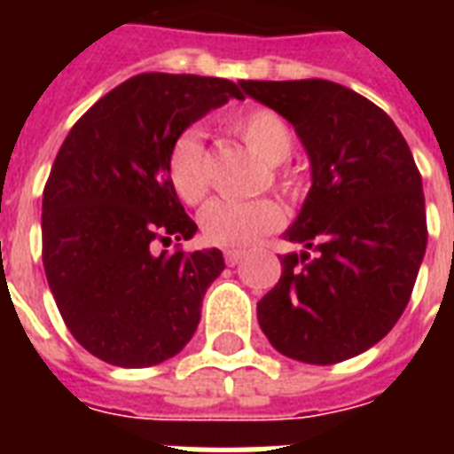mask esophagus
<instances>
[{"instance_id": "esophagus-1", "label": "esophagus", "mask_w": 454, "mask_h": 454, "mask_svg": "<svg viewBox=\"0 0 454 454\" xmlns=\"http://www.w3.org/2000/svg\"><path fill=\"white\" fill-rule=\"evenodd\" d=\"M242 256H245L242 249H226V252H223V259H226L228 266H235V263L240 262Z\"/></svg>"}]
</instances>
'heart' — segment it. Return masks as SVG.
Here are the masks:
<instances>
[{
    "label": "heart",
    "mask_w": 454,
    "mask_h": 454,
    "mask_svg": "<svg viewBox=\"0 0 454 454\" xmlns=\"http://www.w3.org/2000/svg\"><path fill=\"white\" fill-rule=\"evenodd\" d=\"M231 129L266 164H273L276 184L287 192L297 191V178L280 167L294 151V131L276 110L249 108L231 117ZM169 184L185 205H200L209 192V160L198 129H185L174 138L167 155ZM285 214L278 202L262 200H212L200 212V233L216 247H247L262 235L283 226Z\"/></svg>",
    "instance_id": "1"
}]
</instances>
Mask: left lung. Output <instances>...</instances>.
Here are the masks:
<instances>
[{"instance_id": "1", "label": "left lung", "mask_w": 454, "mask_h": 454, "mask_svg": "<svg viewBox=\"0 0 454 454\" xmlns=\"http://www.w3.org/2000/svg\"><path fill=\"white\" fill-rule=\"evenodd\" d=\"M294 127L309 153V198L285 240L283 276L256 303L276 351L334 365L367 351L408 306L427 252L422 176L394 120L337 82H240Z\"/></svg>"}]
</instances>
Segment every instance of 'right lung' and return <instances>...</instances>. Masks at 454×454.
Returning a JSON list of instances; mask_svg holds the SVG:
<instances>
[{
    "mask_svg": "<svg viewBox=\"0 0 454 454\" xmlns=\"http://www.w3.org/2000/svg\"><path fill=\"white\" fill-rule=\"evenodd\" d=\"M228 98L242 91L221 77L137 74L74 122L53 160L42 200L46 280L67 330L110 365L176 356L226 269L219 249L155 247L198 231L169 184L171 144Z\"/></svg>",
    "mask_w": 454,
    "mask_h": 454,
    "instance_id": "right-lung-1",
    "label": "right lung"
}]
</instances>
